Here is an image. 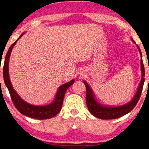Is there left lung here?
Returning <instances> with one entry per match:
<instances>
[{"label": "left lung", "mask_w": 149, "mask_h": 149, "mask_svg": "<svg viewBox=\"0 0 149 149\" xmlns=\"http://www.w3.org/2000/svg\"><path fill=\"white\" fill-rule=\"evenodd\" d=\"M134 44H136L134 40H132ZM137 48H138L140 55L141 56V79L137 88V92L134 98L128 104H124L123 105L118 107H107L102 105L100 104L94 98V96L90 86L88 85L85 81H83V83L85 84L86 90V103L87 107L89 110V111L92 115H94L98 118L101 119L107 120V119H115V118H118L119 117H123V115H125L127 113L130 112L131 111L134 109L136 106V104L138 102L139 98L141 94V92L143 90V85L145 82V68L144 65H143V60H142V54L141 51L140 50V48L138 45H136Z\"/></svg>", "instance_id": "obj_1"}]
</instances>
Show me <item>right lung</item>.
<instances>
[{
  "label": "right lung",
  "mask_w": 149,
  "mask_h": 149,
  "mask_svg": "<svg viewBox=\"0 0 149 149\" xmlns=\"http://www.w3.org/2000/svg\"><path fill=\"white\" fill-rule=\"evenodd\" d=\"M24 34L25 33L21 34L19 38L13 44H12L6 53L3 67L4 81L5 84H6V87L8 89L11 99H12L13 104H14L16 109L21 114L27 116L29 117L36 118V119L39 120L47 119V118L55 117V115H57L61 111L66 92L67 89L74 83V79H72L70 81L59 86L58 91L56 92L55 100L50 104H48L47 105H33L29 104L27 102L24 101L18 95L16 91L13 88V86L10 79L8 70L9 60L12 49L15 45L17 40L21 38Z\"/></svg>",
  "instance_id": "add662e5"
}]
</instances>
